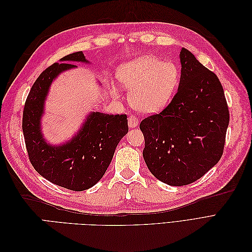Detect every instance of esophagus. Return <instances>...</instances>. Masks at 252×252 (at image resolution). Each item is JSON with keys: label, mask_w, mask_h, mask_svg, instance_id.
I'll list each match as a JSON object with an SVG mask.
<instances>
[{"label": "esophagus", "mask_w": 252, "mask_h": 252, "mask_svg": "<svg viewBox=\"0 0 252 252\" xmlns=\"http://www.w3.org/2000/svg\"><path fill=\"white\" fill-rule=\"evenodd\" d=\"M139 124V120L135 116H129L128 118V126L130 128H134L138 126Z\"/></svg>", "instance_id": "1"}]
</instances>
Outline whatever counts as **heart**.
I'll return each instance as SVG.
<instances>
[{"instance_id":"obj_1","label":"heart","mask_w":252,"mask_h":252,"mask_svg":"<svg viewBox=\"0 0 252 252\" xmlns=\"http://www.w3.org/2000/svg\"><path fill=\"white\" fill-rule=\"evenodd\" d=\"M118 79L129 91V102L143 113L161 111L170 102L180 85L181 72L173 62L154 56H142L122 64Z\"/></svg>"}]
</instances>
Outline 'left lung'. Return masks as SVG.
<instances>
[{
  "mask_svg": "<svg viewBox=\"0 0 252 252\" xmlns=\"http://www.w3.org/2000/svg\"><path fill=\"white\" fill-rule=\"evenodd\" d=\"M181 80L171 102L144 119L143 157L148 169L171 186L191 184L223 155L229 110L222 84L191 52L182 48Z\"/></svg>",
  "mask_w": 252,
  "mask_h": 252,
  "instance_id": "obj_1",
  "label": "left lung"
}]
</instances>
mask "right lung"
Returning a JSON list of instances; mask_svg holds the SVG:
<instances>
[{
    "instance_id": "add662e5",
    "label": "right lung",
    "mask_w": 252,
    "mask_h": 252,
    "mask_svg": "<svg viewBox=\"0 0 252 252\" xmlns=\"http://www.w3.org/2000/svg\"><path fill=\"white\" fill-rule=\"evenodd\" d=\"M71 62L89 63L82 51L70 53L45 69L26 98L22 128L28 157L43 178L58 186L83 191L95 185L107 170L119 142L128 132L126 114L91 112L79 132L52 146L41 131L45 100L52 81L63 71L77 68Z\"/></svg>"
}]
</instances>
